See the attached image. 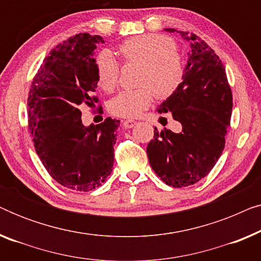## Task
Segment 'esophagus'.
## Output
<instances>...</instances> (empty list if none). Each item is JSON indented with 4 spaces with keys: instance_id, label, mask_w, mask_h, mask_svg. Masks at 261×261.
Instances as JSON below:
<instances>
[{
    "instance_id": "obj_1",
    "label": "esophagus",
    "mask_w": 261,
    "mask_h": 261,
    "mask_svg": "<svg viewBox=\"0 0 261 261\" xmlns=\"http://www.w3.org/2000/svg\"><path fill=\"white\" fill-rule=\"evenodd\" d=\"M135 124H137V121L134 120H126L123 121V126L126 128H133Z\"/></svg>"
}]
</instances>
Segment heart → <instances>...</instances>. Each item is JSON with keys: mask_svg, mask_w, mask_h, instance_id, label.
<instances>
[{"mask_svg": "<svg viewBox=\"0 0 261 261\" xmlns=\"http://www.w3.org/2000/svg\"><path fill=\"white\" fill-rule=\"evenodd\" d=\"M124 63L141 65L140 88L120 92L109 105L113 115L133 119L152 105L154 96L165 99L176 92L185 77V64L177 52L173 39L159 34H142L124 40L119 46ZM97 82L103 90L112 92L120 82L121 65L108 49L95 58Z\"/></svg>", "mask_w": 261, "mask_h": 261, "instance_id": "heart-1", "label": "heart"}]
</instances>
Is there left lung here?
Listing matches in <instances>:
<instances>
[{
	"instance_id": "1",
	"label": "left lung",
	"mask_w": 261,
	"mask_h": 261,
	"mask_svg": "<svg viewBox=\"0 0 261 261\" xmlns=\"http://www.w3.org/2000/svg\"><path fill=\"white\" fill-rule=\"evenodd\" d=\"M167 32H176L166 28ZM178 32V31H177ZM191 42L185 77L179 89L160 105L158 112L172 114L179 133L155 128L147 145L152 169L164 183L184 188L208 174L226 144L233 109V94L219 56L197 35L179 31Z\"/></svg>"
}]
</instances>
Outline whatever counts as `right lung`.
I'll return each instance as SVG.
<instances>
[{
	"mask_svg": "<svg viewBox=\"0 0 261 261\" xmlns=\"http://www.w3.org/2000/svg\"><path fill=\"white\" fill-rule=\"evenodd\" d=\"M99 35L80 33L53 48L28 92V127L35 151L53 179L76 191L98 188L112 172L115 130L120 121L107 119L84 127L81 106L99 102L92 95L97 74L92 52ZM99 112L102 107L99 106Z\"/></svg>",
	"mask_w": 261,
	"mask_h": 261,
	"instance_id": "right-lung-1",
	"label": "right lung"
}]
</instances>
